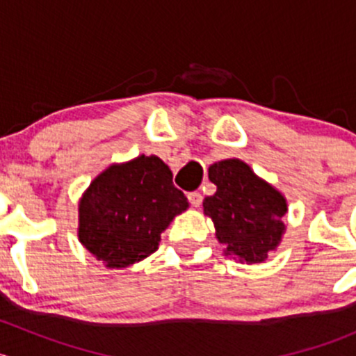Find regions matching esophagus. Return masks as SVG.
Returning <instances> with one entry per match:
<instances>
[{
	"instance_id": "34e87169",
	"label": "esophagus",
	"mask_w": 356,
	"mask_h": 356,
	"mask_svg": "<svg viewBox=\"0 0 356 356\" xmlns=\"http://www.w3.org/2000/svg\"><path fill=\"white\" fill-rule=\"evenodd\" d=\"M188 200H189V203L193 204V207H200L201 201H203V196H201L200 191H193V193H189V195H188Z\"/></svg>"
}]
</instances>
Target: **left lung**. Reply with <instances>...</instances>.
<instances>
[{
  "instance_id": "1",
  "label": "left lung",
  "mask_w": 356,
  "mask_h": 356,
  "mask_svg": "<svg viewBox=\"0 0 356 356\" xmlns=\"http://www.w3.org/2000/svg\"><path fill=\"white\" fill-rule=\"evenodd\" d=\"M208 177L217 193L203 200V211L224 253L246 264L264 261L284 234L286 198L238 158L210 165Z\"/></svg>"
}]
</instances>
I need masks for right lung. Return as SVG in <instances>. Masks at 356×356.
<instances>
[{
    "label": "right lung",
    "mask_w": 356,
    "mask_h": 356,
    "mask_svg": "<svg viewBox=\"0 0 356 356\" xmlns=\"http://www.w3.org/2000/svg\"><path fill=\"white\" fill-rule=\"evenodd\" d=\"M188 207L158 156L110 165L79 203V241L108 268L129 267L155 253L161 232Z\"/></svg>",
    "instance_id": "right-lung-1"
}]
</instances>
